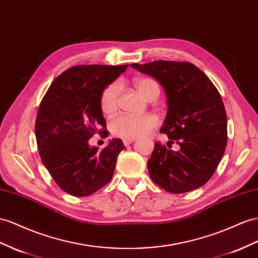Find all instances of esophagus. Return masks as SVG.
Segmentation results:
<instances>
[{"instance_id": "esophagus-1", "label": "esophagus", "mask_w": 258, "mask_h": 258, "mask_svg": "<svg viewBox=\"0 0 258 258\" xmlns=\"http://www.w3.org/2000/svg\"><path fill=\"white\" fill-rule=\"evenodd\" d=\"M133 142H134V140H123V145L124 146H128V145Z\"/></svg>"}]
</instances>
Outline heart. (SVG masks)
I'll return each instance as SVG.
<instances>
[{
    "mask_svg": "<svg viewBox=\"0 0 258 258\" xmlns=\"http://www.w3.org/2000/svg\"><path fill=\"white\" fill-rule=\"evenodd\" d=\"M137 91L147 100H154L160 94L158 84L150 78H138L134 83ZM120 86L117 83H112L103 89L100 96V108L104 114L110 115L117 109ZM158 126V118L154 114H145L142 116H131L121 114L110 122L111 134L123 138V140H134L136 137L148 134Z\"/></svg>",
    "mask_w": 258,
    "mask_h": 258,
    "instance_id": "heart-1",
    "label": "heart"
}]
</instances>
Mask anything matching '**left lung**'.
<instances>
[{
    "label": "left lung",
    "mask_w": 258,
    "mask_h": 258,
    "mask_svg": "<svg viewBox=\"0 0 258 258\" xmlns=\"http://www.w3.org/2000/svg\"><path fill=\"white\" fill-rule=\"evenodd\" d=\"M155 77L166 90L168 112L161 133L180 146L168 150L160 142L147 162L149 175L169 193L190 192L210 179L228 141L227 113L219 91L203 71L189 62L154 61L132 64Z\"/></svg>",
    "instance_id": "obj_1"
}]
</instances>
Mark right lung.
Returning a JSON list of instances; mask_svg holds the SVG:
<instances>
[{
  "instance_id": "obj_1",
  "label": "right lung",
  "mask_w": 258,
  "mask_h": 258,
  "mask_svg": "<svg viewBox=\"0 0 258 258\" xmlns=\"http://www.w3.org/2000/svg\"><path fill=\"white\" fill-rule=\"evenodd\" d=\"M127 65H76L58 75L39 105L35 124L41 161L64 192L84 197L111 181L124 149L114 138L107 147H90L95 134L108 135L100 108L103 89Z\"/></svg>"
}]
</instances>
